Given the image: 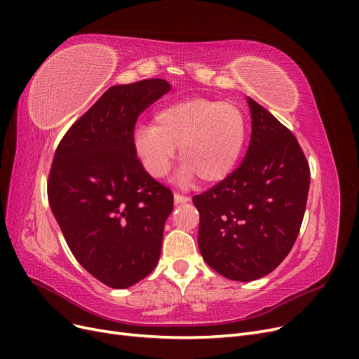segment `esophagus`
<instances>
[{"instance_id": "esophagus-1", "label": "esophagus", "mask_w": 359, "mask_h": 359, "mask_svg": "<svg viewBox=\"0 0 359 359\" xmlns=\"http://www.w3.org/2000/svg\"><path fill=\"white\" fill-rule=\"evenodd\" d=\"M173 201H175V203H186L190 201L189 196H184V194H180V193H175L173 194Z\"/></svg>"}]
</instances>
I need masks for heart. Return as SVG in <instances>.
Instances as JSON below:
<instances>
[{
	"label": "heart",
	"mask_w": 359,
	"mask_h": 359,
	"mask_svg": "<svg viewBox=\"0 0 359 359\" xmlns=\"http://www.w3.org/2000/svg\"><path fill=\"white\" fill-rule=\"evenodd\" d=\"M245 135V116L236 104L190 97L161 106L154 114V126H137L133 149L149 175L160 178L180 148L184 175L212 186L236 168Z\"/></svg>",
	"instance_id": "heart-1"
}]
</instances>
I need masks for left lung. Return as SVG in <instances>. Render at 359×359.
<instances>
[{
	"label": "left lung",
	"instance_id": "obj_1",
	"mask_svg": "<svg viewBox=\"0 0 359 359\" xmlns=\"http://www.w3.org/2000/svg\"><path fill=\"white\" fill-rule=\"evenodd\" d=\"M247 103L252 137L243 163L193 198L202 257L235 281L257 280L283 262L299 233L310 187L297 137L253 99Z\"/></svg>",
	"mask_w": 359,
	"mask_h": 359
}]
</instances>
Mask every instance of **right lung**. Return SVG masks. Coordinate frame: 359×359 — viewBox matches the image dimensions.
<instances>
[{
  "mask_svg": "<svg viewBox=\"0 0 359 359\" xmlns=\"http://www.w3.org/2000/svg\"><path fill=\"white\" fill-rule=\"evenodd\" d=\"M170 90L163 79L111 86L64 135L48 199L76 260L114 289L145 278L158 262L172 191L140 165L137 116Z\"/></svg>",
  "mask_w": 359,
  "mask_h": 359,
  "instance_id": "right-lung-1",
  "label": "right lung"
}]
</instances>
